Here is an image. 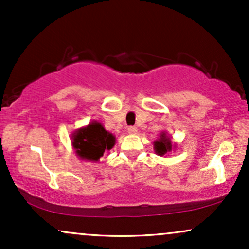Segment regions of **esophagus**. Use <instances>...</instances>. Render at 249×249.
<instances>
[{"instance_id": "34e87169", "label": "esophagus", "mask_w": 249, "mask_h": 249, "mask_svg": "<svg viewBox=\"0 0 249 249\" xmlns=\"http://www.w3.org/2000/svg\"><path fill=\"white\" fill-rule=\"evenodd\" d=\"M137 130H138V128H137L136 126H128L127 127V132L131 133V134L137 133Z\"/></svg>"}]
</instances>
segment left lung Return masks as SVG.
I'll use <instances>...</instances> for the list:
<instances>
[{
	"instance_id": "obj_1",
	"label": "left lung",
	"mask_w": 249,
	"mask_h": 249,
	"mask_svg": "<svg viewBox=\"0 0 249 249\" xmlns=\"http://www.w3.org/2000/svg\"><path fill=\"white\" fill-rule=\"evenodd\" d=\"M154 150H156V153H158L159 156H162L168 151L172 150V144H171V141L165 136V133H162L160 136V139L159 141L154 142Z\"/></svg>"
}]
</instances>
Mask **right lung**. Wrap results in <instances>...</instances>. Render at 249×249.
Masks as SVG:
<instances>
[{
    "instance_id": "right-lung-1",
    "label": "right lung",
    "mask_w": 249,
    "mask_h": 249,
    "mask_svg": "<svg viewBox=\"0 0 249 249\" xmlns=\"http://www.w3.org/2000/svg\"><path fill=\"white\" fill-rule=\"evenodd\" d=\"M72 145L82 159L97 161L105 150H111L115 145V137L108 133L101 123H90L85 128L77 131Z\"/></svg>"
}]
</instances>
